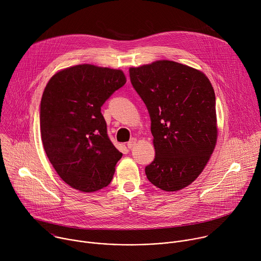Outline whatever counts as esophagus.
Returning a JSON list of instances; mask_svg holds the SVG:
<instances>
[{"label": "esophagus", "instance_id": "1", "mask_svg": "<svg viewBox=\"0 0 261 261\" xmlns=\"http://www.w3.org/2000/svg\"><path fill=\"white\" fill-rule=\"evenodd\" d=\"M135 143H136V139H135V138H131V139L127 142L128 148H132V147L135 145Z\"/></svg>", "mask_w": 261, "mask_h": 261}]
</instances>
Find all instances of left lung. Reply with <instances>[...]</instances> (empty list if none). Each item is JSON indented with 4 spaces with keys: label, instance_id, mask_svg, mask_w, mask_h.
I'll use <instances>...</instances> for the list:
<instances>
[{
    "label": "left lung",
    "instance_id": "left-lung-1",
    "mask_svg": "<svg viewBox=\"0 0 261 261\" xmlns=\"http://www.w3.org/2000/svg\"><path fill=\"white\" fill-rule=\"evenodd\" d=\"M130 81L151 118L156 156L147 179L173 192L201 173L217 141L216 97L204 74L173 61L130 68Z\"/></svg>",
    "mask_w": 261,
    "mask_h": 261
}]
</instances>
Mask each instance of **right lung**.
<instances>
[{"label":"right lung","instance_id":"right-lung-1","mask_svg":"<svg viewBox=\"0 0 261 261\" xmlns=\"http://www.w3.org/2000/svg\"><path fill=\"white\" fill-rule=\"evenodd\" d=\"M126 84L123 71L83 64L49 80L40 104L45 153L70 187L95 192L113 179L122 158L107 134L101 107Z\"/></svg>","mask_w":261,"mask_h":261}]
</instances>
